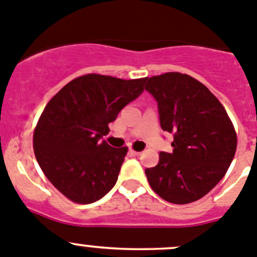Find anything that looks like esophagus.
I'll use <instances>...</instances> for the list:
<instances>
[{
  "instance_id": "1",
  "label": "esophagus",
  "mask_w": 257,
  "mask_h": 257,
  "mask_svg": "<svg viewBox=\"0 0 257 257\" xmlns=\"http://www.w3.org/2000/svg\"><path fill=\"white\" fill-rule=\"evenodd\" d=\"M129 154L131 155H133V156H140L141 154H142V152H140V151H134V150H129Z\"/></svg>"
}]
</instances>
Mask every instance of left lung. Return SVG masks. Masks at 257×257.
Listing matches in <instances>:
<instances>
[{
  "instance_id": "left-lung-1",
  "label": "left lung",
  "mask_w": 257,
  "mask_h": 257,
  "mask_svg": "<svg viewBox=\"0 0 257 257\" xmlns=\"http://www.w3.org/2000/svg\"><path fill=\"white\" fill-rule=\"evenodd\" d=\"M163 131L174 136L173 152L145 170L151 188L168 202L184 205L207 195L225 175L237 149L234 128L219 100L187 74L147 78Z\"/></svg>"
}]
</instances>
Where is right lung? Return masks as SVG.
Returning <instances> with one entry per match:
<instances>
[{"label":"right lung","mask_w":257,"mask_h":257,"mask_svg":"<svg viewBox=\"0 0 257 257\" xmlns=\"http://www.w3.org/2000/svg\"><path fill=\"white\" fill-rule=\"evenodd\" d=\"M146 79L88 74L47 103L34 131V154L48 180L69 200L96 202L115 186L128 149H114L102 138L108 123L142 94Z\"/></svg>","instance_id":"1"}]
</instances>
